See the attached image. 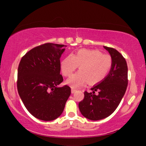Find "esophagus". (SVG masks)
<instances>
[{
	"label": "esophagus",
	"instance_id": "esophagus-1",
	"mask_svg": "<svg viewBox=\"0 0 146 146\" xmlns=\"http://www.w3.org/2000/svg\"><path fill=\"white\" fill-rule=\"evenodd\" d=\"M76 89H74V88H72L71 89V93H74L75 91H76Z\"/></svg>",
	"mask_w": 146,
	"mask_h": 146
}]
</instances>
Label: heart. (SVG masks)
Here are the masks:
<instances>
[{
	"label": "heart",
	"instance_id": "heart-1",
	"mask_svg": "<svg viewBox=\"0 0 146 146\" xmlns=\"http://www.w3.org/2000/svg\"><path fill=\"white\" fill-rule=\"evenodd\" d=\"M113 60L109 55L103 54L96 49L82 48L74 56L68 55L60 64L64 76L69 77L78 66L80 71L68 78L66 83L73 88L82 86L87 82L90 85L102 82L110 71Z\"/></svg>",
	"mask_w": 146,
	"mask_h": 146
}]
</instances>
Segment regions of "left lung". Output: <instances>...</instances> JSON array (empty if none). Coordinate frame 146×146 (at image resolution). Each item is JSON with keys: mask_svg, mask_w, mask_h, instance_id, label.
I'll return each instance as SVG.
<instances>
[{"mask_svg": "<svg viewBox=\"0 0 146 146\" xmlns=\"http://www.w3.org/2000/svg\"><path fill=\"white\" fill-rule=\"evenodd\" d=\"M113 60L112 68L102 82L84 92V98L79 103L82 115L97 121L110 116L116 110L128 86V66L123 56L115 48L104 46ZM98 91V94L95 95Z\"/></svg>", "mask_w": 146, "mask_h": 146, "instance_id": "left-lung-1", "label": "left lung"}]
</instances>
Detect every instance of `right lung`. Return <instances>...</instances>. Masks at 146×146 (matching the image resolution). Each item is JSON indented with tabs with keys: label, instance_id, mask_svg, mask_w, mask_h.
Listing matches in <instances>:
<instances>
[{
	"label": "right lung",
	"instance_id": "right-lung-1",
	"mask_svg": "<svg viewBox=\"0 0 146 146\" xmlns=\"http://www.w3.org/2000/svg\"><path fill=\"white\" fill-rule=\"evenodd\" d=\"M66 45L45 43L22 58L18 68L17 88L25 106L33 117L52 121L62 113L71 95L60 75V57Z\"/></svg>",
	"mask_w": 146,
	"mask_h": 146
}]
</instances>
